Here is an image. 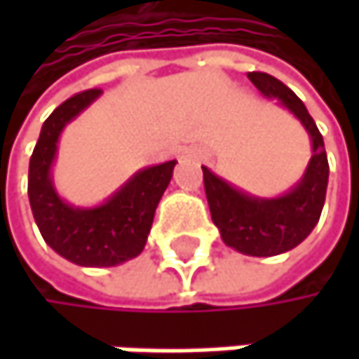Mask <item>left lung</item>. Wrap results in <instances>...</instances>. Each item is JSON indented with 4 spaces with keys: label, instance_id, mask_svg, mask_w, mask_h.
Wrapping results in <instances>:
<instances>
[{
    "label": "left lung",
    "instance_id": "left-lung-1",
    "mask_svg": "<svg viewBox=\"0 0 359 359\" xmlns=\"http://www.w3.org/2000/svg\"><path fill=\"white\" fill-rule=\"evenodd\" d=\"M248 79L264 97L276 100L308 130L312 158L304 177L278 197H255L205 166L201 170L212 222L218 226L222 241L239 253L270 257L297 248L318 224L328 184V160L323 135L304 102L266 72H250Z\"/></svg>",
    "mask_w": 359,
    "mask_h": 359
}]
</instances>
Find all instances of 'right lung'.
<instances>
[{
  "label": "right lung",
  "mask_w": 359,
  "mask_h": 359,
  "mask_svg": "<svg viewBox=\"0 0 359 359\" xmlns=\"http://www.w3.org/2000/svg\"><path fill=\"white\" fill-rule=\"evenodd\" d=\"M100 95V89H89L53 109L41 126L29 164V201L41 237L68 262L89 268L118 266L143 251L156 208L177 166V160H170L135 172L95 208H74L64 201L51 179L60 135Z\"/></svg>",
  "instance_id": "add662e5"
}]
</instances>
